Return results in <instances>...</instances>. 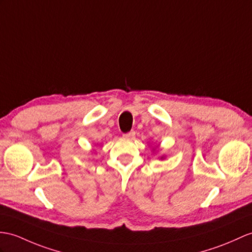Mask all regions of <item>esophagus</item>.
I'll list each match as a JSON object with an SVG mask.
<instances>
[{"instance_id":"obj_1","label":"esophagus","mask_w":252,"mask_h":252,"mask_svg":"<svg viewBox=\"0 0 252 252\" xmlns=\"http://www.w3.org/2000/svg\"><path fill=\"white\" fill-rule=\"evenodd\" d=\"M123 137H124L125 139H133V137H134V131H130V132L124 133V134H123Z\"/></svg>"}]
</instances>
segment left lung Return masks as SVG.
Returning a JSON list of instances; mask_svg holds the SVG:
<instances>
[{
    "label": "left lung",
    "mask_w": 252,
    "mask_h": 252,
    "mask_svg": "<svg viewBox=\"0 0 252 252\" xmlns=\"http://www.w3.org/2000/svg\"><path fill=\"white\" fill-rule=\"evenodd\" d=\"M157 147H158V145H157ZM155 151V149H154V147H153V152H154ZM165 158V156L164 155H162V156H160V159H161V160H162V159H164Z\"/></svg>",
    "instance_id": "8db88e82"
}]
</instances>
